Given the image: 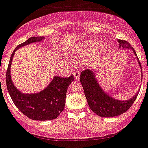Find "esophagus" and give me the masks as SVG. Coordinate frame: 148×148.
<instances>
[{
    "mask_svg": "<svg viewBox=\"0 0 148 148\" xmlns=\"http://www.w3.org/2000/svg\"><path fill=\"white\" fill-rule=\"evenodd\" d=\"M73 75H74V77L75 79H78L79 78V76H80V71L79 70H76L74 73H73Z\"/></svg>",
    "mask_w": 148,
    "mask_h": 148,
    "instance_id": "34e87169",
    "label": "esophagus"
}]
</instances>
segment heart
Wrapping results in <instances>:
<instances>
[{"label":"heart","mask_w":148,"mask_h":148,"mask_svg":"<svg viewBox=\"0 0 148 148\" xmlns=\"http://www.w3.org/2000/svg\"><path fill=\"white\" fill-rule=\"evenodd\" d=\"M107 45L106 43H99L97 40H88L84 43L82 46L75 52H74V56H83L93 53L96 49H97L98 53H103L107 49Z\"/></svg>","instance_id":"b5f03b06"}]
</instances>
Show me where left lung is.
Returning a JSON list of instances; mask_svg holds the SVG:
<instances>
[{
	"label": "left lung",
	"mask_w": 148,
	"mask_h": 148,
	"mask_svg": "<svg viewBox=\"0 0 148 148\" xmlns=\"http://www.w3.org/2000/svg\"><path fill=\"white\" fill-rule=\"evenodd\" d=\"M118 41L120 47L133 49V52L136 56V52L128 41L121 39ZM137 60L142 68L138 58ZM80 82L90 109L96 114L103 118L115 117L125 112L132 107L138 96L137 92L133 97L125 101H120L110 96L98 83L93 70L85 69L82 71L80 74Z\"/></svg>",
	"instance_id": "left-lung-1"
}]
</instances>
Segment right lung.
I'll return each mask as SVG.
<instances>
[{"instance_id":"obj_1","label":"right lung","mask_w":148,"mask_h":148,"mask_svg":"<svg viewBox=\"0 0 148 148\" xmlns=\"http://www.w3.org/2000/svg\"><path fill=\"white\" fill-rule=\"evenodd\" d=\"M43 39H45L44 36L31 37L18 45L11 55L5 75L7 90L15 106L23 114L34 121H50L57 118L64 109L67 89L74 80L73 75L66 78L56 76L45 89L34 94H25L14 85L10 68L15 51L25 45Z\"/></svg>"}]
</instances>
